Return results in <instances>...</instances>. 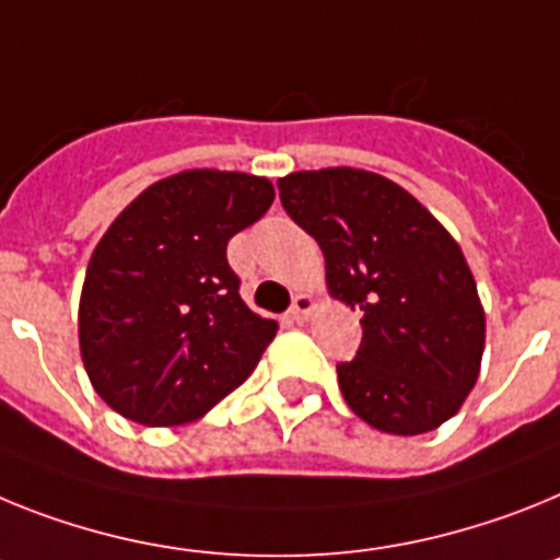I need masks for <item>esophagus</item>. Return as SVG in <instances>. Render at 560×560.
Listing matches in <instances>:
<instances>
[{
    "mask_svg": "<svg viewBox=\"0 0 560 560\" xmlns=\"http://www.w3.org/2000/svg\"><path fill=\"white\" fill-rule=\"evenodd\" d=\"M315 307H318V304H315L313 295L299 293V295H295V301H293V307H290V318L299 320V324H304V320L313 318Z\"/></svg>",
    "mask_w": 560,
    "mask_h": 560,
    "instance_id": "1",
    "label": "esophagus"
}]
</instances>
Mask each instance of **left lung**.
<instances>
[{"label": "left lung", "mask_w": 560, "mask_h": 560, "mask_svg": "<svg viewBox=\"0 0 560 560\" xmlns=\"http://www.w3.org/2000/svg\"><path fill=\"white\" fill-rule=\"evenodd\" d=\"M279 194L324 253L329 295L363 315L358 358L338 363L349 408L397 436L451 420L485 352V310L459 242L406 188L363 168L293 172Z\"/></svg>", "instance_id": "1"}]
</instances>
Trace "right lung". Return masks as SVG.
Returning a JSON list of instances; mask_svg holds the SVG:
<instances>
[{"label":"right lung","mask_w":560,"mask_h":560,"mask_svg":"<svg viewBox=\"0 0 560 560\" xmlns=\"http://www.w3.org/2000/svg\"><path fill=\"white\" fill-rule=\"evenodd\" d=\"M273 197L267 177L188 168L106 228L81 287L78 343L92 388L120 417L194 422L250 377L279 324L242 301L225 250Z\"/></svg>","instance_id":"1"}]
</instances>
